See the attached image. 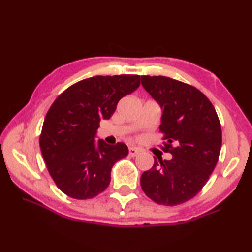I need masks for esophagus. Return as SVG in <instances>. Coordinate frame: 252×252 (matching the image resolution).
I'll list each match as a JSON object with an SVG mask.
<instances>
[{"label": "esophagus", "instance_id": "esophagus-1", "mask_svg": "<svg viewBox=\"0 0 252 252\" xmlns=\"http://www.w3.org/2000/svg\"><path fill=\"white\" fill-rule=\"evenodd\" d=\"M140 154V149H137L135 147H130L129 148V155L131 157H135L137 155Z\"/></svg>", "mask_w": 252, "mask_h": 252}]
</instances>
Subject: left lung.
<instances>
[{
  "instance_id": "left-lung-1",
  "label": "left lung",
  "mask_w": 252,
  "mask_h": 252,
  "mask_svg": "<svg viewBox=\"0 0 252 252\" xmlns=\"http://www.w3.org/2000/svg\"><path fill=\"white\" fill-rule=\"evenodd\" d=\"M146 92L162 111V148L170 160L154 157L152 169L141 176L143 191L155 202L176 206L195 197L218 162L222 131L217 111L199 90L161 76H142Z\"/></svg>"
}]
</instances>
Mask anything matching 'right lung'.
<instances>
[{
    "label": "right lung",
    "instance_id": "1",
    "mask_svg": "<svg viewBox=\"0 0 252 252\" xmlns=\"http://www.w3.org/2000/svg\"><path fill=\"white\" fill-rule=\"evenodd\" d=\"M140 76H95L68 88L44 119L40 147L47 170L63 192L90 199L110 183V171L129 154L123 143L96 141L100 120H108L123 96L140 87Z\"/></svg>",
    "mask_w": 252,
    "mask_h": 252
}]
</instances>
